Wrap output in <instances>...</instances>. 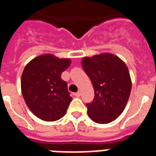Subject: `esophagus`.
Returning a JSON list of instances; mask_svg holds the SVG:
<instances>
[{"mask_svg": "<svg viewBox=\"0 0 156 156\" xmlns=\"http://www.w3.org/2000/svg\"><path fill=\"white\" fill-rule=\"evenodd\" d=\"M74 96L77 97H79L81 96V92L80 91H78V92H76V93H74Z\"/></svg>", "mask_w": 156, "mask_h": 156, "instance_id": "obj_1", "label": "esophagus"}]
</instances>
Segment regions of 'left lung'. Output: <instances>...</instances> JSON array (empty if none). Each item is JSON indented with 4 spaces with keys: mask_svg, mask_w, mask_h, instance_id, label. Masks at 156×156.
I'll return each instance as SVG.
<instances>
[{
    "mask_svg": "<svg viewBox=\"0 0 156 156\" xmlns=\"http://www.w3.org/2000/svg\"><path fill=\"white\" fill-rule=\"evenodd\" d=\"M82 65L95 92L93 101L87 104L90 119L101 124L115 120L130 96L132 82L127 65L110 53L85 57Z\"/></svg>",
    "mask_w": 156,
    "mask_h": 156,
    "instance_id": "1",
    "label": "left lung"
}]
</instances>
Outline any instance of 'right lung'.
<instances>
[{"instance_id":"obj_1","label":"right lung","mask_w":156,"mask_h":156,"mask_svg":"<svg viewBox=\"0 0 156 156\" xmlns=\"http://www.w3.org/2000/svg\"><path fill=\"white\" fill-rule=\"evenodd\" d=\"M70 63L69 59L46 54L32 59L23 69V97L31 111L42 120H58L66 113L72 97L61 73Z\"/></svg>"}]
</instances>
